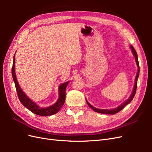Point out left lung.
<instances>
[{"mask_svg":"<svg viewBox=\"0 0 152 152\" xmlns=\"http://www.w3.org/2000/svg\"><path fill=\"white\" fill-rule=\"evenodd\" d=\"M130 48L131 49V51L132 54L134 55V56L135 58V60H136V65L137 66V74L136 76L135 77V82H134V87H133V90L132 92L131 93V96H129V98L127 99H126L125 102H124L121 105L118 106L117 108H115L113 109H99L97 108L96 107H94L93 105H91L88 102H87V99L86 100V102L87 103V104L89 105V107L90 108H91L93 109L94 112H98V113H103V114H110V115H113V114H115L117 113H118V112H120L121 110H122L124 107H126V106L132 100V99L134 98V95L136 93V88H137V79H138V77H139V74H140V66H139V62H138V58H137V53L135 50L134 48L132 47V45H130Z\"/></svg>","mask_w":152,"mask_h":152,"instance_id":"obj_1","label":"left lung"}]
</instances>
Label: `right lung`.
<instances>
[{
    "label": "right lung",
    "instance_id": "right-lung-1",
    "mask_svg": "<svg viewBox=\"0 0 152 152\" xmlns=\"http://www.w3.org/2000/svg\"><path fill=\"white\" fill-rule=\"evenodd\" d=\"M12 75L14 82H15L16 91L18 93V98L20 101V102L23 104L26 108L30 110L31 112L34 113L40 116H49L53 115L58 113L59 110L63 107V105L65 102V91L66 87L68 86L70 81H68L65 83H63L59 86L58 87V93H59V98L57 102L54 104L49 106L46 108L40 107L39 106L36 104L34 102H33L28 96H27L25 92L23 91L20 87L19 83L17 80L16 75L15 73V54L14 55L13 58V64L12 68Z\"/></svg>",
    "mask_w": 152,
    "mask_h": 152
}]
</instances>
